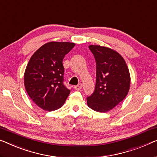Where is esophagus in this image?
<instances>
[{
  "instance_id": "1",
  "label": "esophagus",
  "mask_w": 157,
  "mask_h": 157,
  "mask_svg": "<svg viewBox=\"0 0 157 157\" xmlns=\"http://www.w3.org/2000/svg\"><path fill=\"white\" fill-rule=\"evenodd\" d=\"M82 88V84H79L78 85L74 86V89L75 90H81Z\"/></svg>"
}]
</instances>
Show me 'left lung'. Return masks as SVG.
<instances>
[{
  "label": "left lung",
  "mask_w": 157,
  "mask_h": 157,
  "mask_svg": "<svg viewBox=\"0 0 157 157\" xmlns=\"http://www.w3.org/2000/svg\"><path fill=\"white\" fill-rule=\"evenodd\" d=\"M97 63L95 90L86 98L87 105L95 111L105 113L125 99L130 86L128 65L120 53L99 45L89 46Z\"/></svg>",
  "instance_id": "1"
}]
</instances>
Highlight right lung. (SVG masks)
Here are the masks:
<instances>
[{
    "instance_id": "obj_1",
    "label": "right lung",
    "mask_w": 157,
    "mask_h": 157,
    "mask_svg": "<svg viewBox=\"0 0 157 157\" xmlns=\"http://www.w3.org/2000/svg\"><path fill=\"white\" fill-rule=\"evenodd\" d=\"M75 46L71 42H48L29 59L24 75L25 86L32 101L44 111L60 108L71 92L63 85V60Z\"/></svg>"
}]
</instances>
